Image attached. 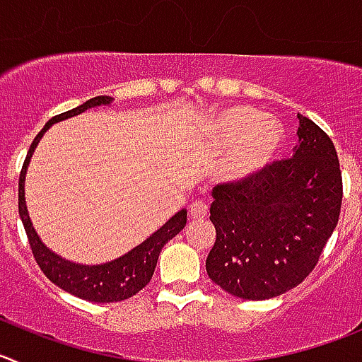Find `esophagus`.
Instances as JSON below:
<instances>
[{
  "label": "esophagus",
  "instance_id": "34e87169",
  "mask_svg": "<svg viewBox=\"0 0 362 362\" xmlns=\"http://www.w3.org/2000/svg\"><path fill=\"white\" fill-rule=\"evenodd\" d=\"M207 212H209L207 204L202 200L192 202L191 207H189V216H191L192 219H204L205 216H207Z\"/></svg>",
  "mask_w": 362,
  "mask_h": 362
}]
</instances>
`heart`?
<instances>
[{
	"label": "heart",
	"instance_id": "obj_1",
	"mask_svg": "<svg viewBox=\"0 0 362 362\" xmlns=\"http://www.w3.org/2000/svg\"><path fill=\"white\" fill-rule=\"evenodd\" d=\"M279 128L266 121L264 114L248 107L225 109L209 127V144L225 150L234 144L223 162V180L238 182L257 173L279 150Z\"/></svg>",
	"mask_w": 362,
	"mask_h": 362
}]
</instances>
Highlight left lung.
Masks as SVG:
<instances>
[{"mask_svg":"<svg viewBox=\"0 0 362 362\" xmlns=\"http://www.w3.org/2000/svg\"><path fill=\"white\" fill-rule=\"evenodd\" d=\"M293 157L238 184L214 187L216 243L207 275L245 300H268L296 288L314 269L341 212L343 180L329 135L298 114Z\"/></svg>","mask_w":362,"mask_h":362,"instance_id":"1","label":"left lung"}]
</instances>
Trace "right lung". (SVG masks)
I'll return each instance as SVG.
<instances>
[{"mask_svg":"<svg viewBox=\"0 0 362 362\" xmlns=\"http://www.w3.org/2000/svg\"><path fill=\"white\" fill-rule=\"evenodd\" d=\"M109 103H112V98L110 96H96L87 100L86 103L78 105L76 109H71L67 112L52 117L48 123L44 124L42 130L37 134L35 139H33L32 146H30L28 153H26L21 175H19V216H21V221L25 225L30 248H32L33 257H35L39 268L60 289L78 296L82 300L98 303L121 302V300H127L134 296L135 293H139L150 282L151 276H153L160 250L164 248L165 243L173 239L185 227V221H187V211L182 209L170 221H165L157 232H153L150 238L144 239L141 245L132 248L128 253H124V255L110 262L94 266L66 261V259L57 255L55 252H52L48 246L40 241L39 234H37L32 225V219H30L25 202V178L33 150L39 144L44 132L48 130L52 124L67 119V117L78 116V114L86 112L87 109H93V107Z\"/></svg>","mask_w":362,"mask_h":362,"instance_id":"add662e5","label":"right lung"}]
</instances>
